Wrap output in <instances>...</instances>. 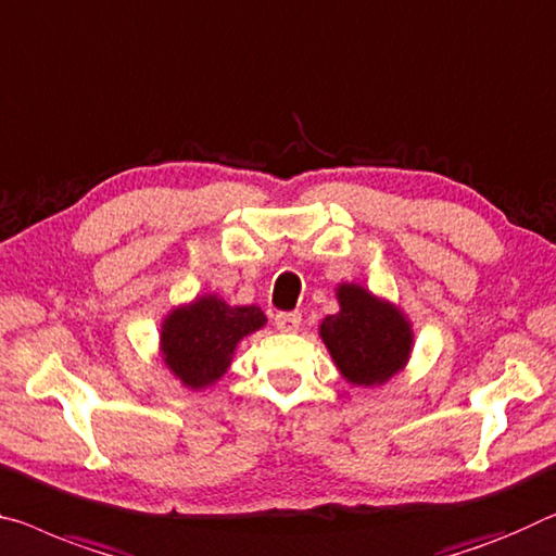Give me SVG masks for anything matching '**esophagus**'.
I'll return each mask as SVG.
<instances>
[{
    "mask_svg": "<svg viewBox=\"0 0 556 556\" xmlns=\"http://www.w3.org/2000/svg\"><path fill=\"white\" fill-rule=\"evenodd\" d=\"M276 326L283 332H295L298 328H301V313H278Z\"/></svg>",
    "mask_w": 556,
    "mask_h": 556,
    "instance_id": "obj_1",
    "label": "esophagus"
}]
</instances>
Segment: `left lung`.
Returning <instances> with one entry per match:
<instances>
[{
    "mask_svg": "<svg viewBox=\"0 0 556 556\" xmlns=\"http://www.w3.org/2000/svg\"><path fill=\"white\" fill-rule=\"evenodd\" d=\"M340 311L320 323V338L353 386H382L413 353V326L395 307L355 283L338 286Z\"/></svg>",
    "mask_w": 556,
    "mask_h": 556,
    "instance_id": "left-lung-1",
    "label": "left lung"
}]
</instances>
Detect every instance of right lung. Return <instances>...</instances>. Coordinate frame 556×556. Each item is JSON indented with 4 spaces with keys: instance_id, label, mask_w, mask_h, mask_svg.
I'll return each mask as SVG.
<instances>
[{
    "instance_id": "obj_1",
    "label": "right lung",
    "mask_w": 556,
    "mask_h": 556,
    "mask_svg": "<svg viewBox=\"0 0 556 556\" xmlns=\"http://www.w3.org/2000/svg\"><path fill=\"white\" fill-rule=\"evenodd\" d=\"M263 326L266 315L258 305H228L218 295H199L166 315L161 355L186 388H208L224 378L238 343Z\"/></svg>"
}]
</instances>
